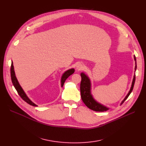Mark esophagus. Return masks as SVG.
Returning <instances> with one entry per match:
<instances>
[{"label":"esophagus","mask_w":146,"mask_h":146,"mask_svg":"<svg viewBox=\"0 0 146 146\" xmlns=\"http://www.w3.org/2000/svg\"><path fill=\"white\" fill-rule=\"evenodd\" d=\"M83 68H84V66H83V65L81 63H78L76 65V69L78 70H82Z\"/></svg>","instance_id":"34e87169"}]
</instances>
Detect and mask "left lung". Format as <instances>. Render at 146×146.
I'll list each match as a JSON object with an SVG mask.
<instances>
[{
  "label": "left lung",
  "mask_w": 146,
  "mask_h": 146,
  "mask_svg": "<svg viewBox=\"0 0 146 146\" xmlns=\"http://www.w3.org/2000/svg\"><path fill=\"white\" fill-rule=\"evenodd\" d=\"M134 59L135 60V63H136L135 68V70L136 71V68H137V65H136V59L135 56H134ZM81 84H80L81 97L85 105L89 109H90L94 111H105L108 110L109 109V108L102 105V104L98 102L94 98L92 95L91 94V80L89 78L88 76H87L84 73L82 72L81 73ZM135 74L133 76L131 89H130L128 94H127V95L121 102V105L124 102V101L128 98V96L132 92L134 84H135Z\"/></svg>",
  "instance_id": "obj_1"
}]
</instances>
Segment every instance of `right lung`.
I'll use <instances>...</instances> for the list:
<instances>
[{
    "label": "right lung",
    "instance_id": "right-lung-1",
    "mask_svg": "<svg viewBox=\"0 0 146 146\" xmlns=\"http://www.w3.org/2000/svg\"><path fill=\"white\" fill-rule=\"evenodd\" d=\"M74 72V69L73 68L69 69L68 70H66L63 74L62 76L61 77V87H62L64 84V82L65 81V80L70 76L72 75L73 73ZM10 73H11V81L13 82V84L14 86V87H15V90H17L18 94H19V95L21 96L24 101H25L27 103L29 104L30 105L33 106H37V105H36L35 103H34L27 95V94L25 93L24 91L23 90V89L22 88V87H21V86L19 85V82L17 79V77L15 76V72H14V66H13V61L11 62V69H10Z\"/></svg>",
    "mask_w": 146,
    "mask_h": 146
}]
</instances>
